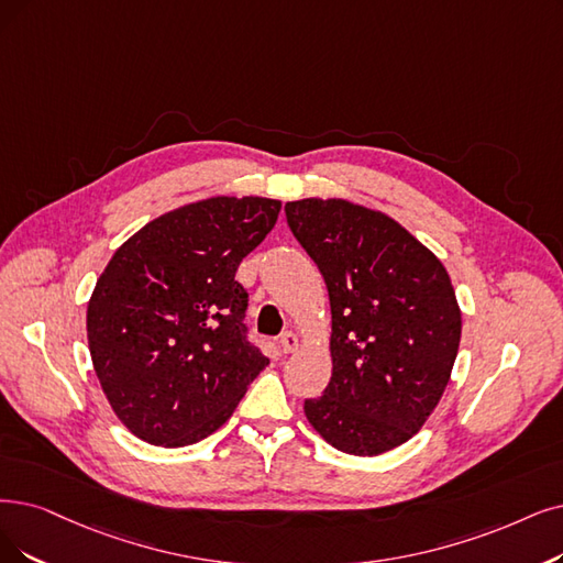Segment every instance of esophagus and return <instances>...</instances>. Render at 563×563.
<instances>
[{"label": "esophagus", "mask_w": 563, "mask_h": 563, "mask_svg": "<svg viewBox=\"0 0 563 563\" xmlns=\"http://www.w3.org/2000/svg\"><path fill=\"white\" fill-rule=\"evenodd\" d=\"M279 346H282V351H284V353H294V351L300 346V344H298V334H296V332H290V330H286V332L282 334Z\"/></svg>", "instance_id": "1"}]
</instances>
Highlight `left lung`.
<instances>
[{"mask_svg": "<svg viewBox=\"0 0 563 563\" xmlns=\"http://www.w3.org/2000/svg\"><path fill=\"white\" fill-rule=\"evenodd\" d=\"M328 286L330 384L305 416L332 448L372 457L407 443L451 380L462 313L443 263L384 212L342 198L284 208Z\"/></svg>", "mask_w": 563, "mask_h": 563, "instance_id": "1", "label": "left lung"}]
</instances>
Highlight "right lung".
<instances>
[{
  "label": "right lung",
  "instance_id": "add662e5",
  "mask_svg": "<svg viewBox=\"0 0 563 563\" xmlns=\"http://www.w3.org/2000/svg\"><path fill=\"white\" fill-rule=\"evenodd\" d=\"M279 200L214 196L156 217L112 254L87 305L99 384L131 434L164 448L210 437L269 360L246 340L242 258Z\"/></svg>",
  "mask_w": 563,
  "mask_h": 563
}]
</instances>
